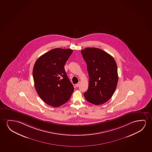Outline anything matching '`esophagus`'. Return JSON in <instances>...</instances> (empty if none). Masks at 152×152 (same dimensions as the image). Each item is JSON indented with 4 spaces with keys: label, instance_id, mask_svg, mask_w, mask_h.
<instances>
[{
    "label": "esophagus",
    "instance_id": "esophagus-1",
    "mask_svg": "<svg viewBox=\"0 0 152 152\" xmlns=\"http://www.w3.org/2000/svg\"><path fill=\"white\" fill-rule=\"evenodd\" d=\"M80 85V82H78L77 84H76V87H78Z\"/></svg>",
    "mask_w": 152,
    "mask_h": 152
}]
</instances>
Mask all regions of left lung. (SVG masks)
<instances>
[{
  "label": "left lung",
  "mask_w": 152,
  "mask_h": 152,
  "mask_svg": "<svg viewBox=\"0 0 152 152\" xmlns=\"http://www.w3.org/2000/svg\"><path fill=\"white\" fill-rule=\"evenodd\" d=\"M81 53L89 77L88 89L84 97L91 104H102L112 97L117 88V63L111 55L99 48H86Z\"/></svg>",
  "instance_id": "1"
}]
</instances>
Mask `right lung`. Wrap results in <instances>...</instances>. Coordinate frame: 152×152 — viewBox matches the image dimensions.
Returning <instances> with one entry per match:
<instances>
[{"mask_svg":"<svg viewBox=\"0 0 152 152\" xmlns=\"http://www.w3.org/2000/svg\"><path fill=\"white\" fill-rule=\"evenodd\" d=\"M73 51L70 48H54L41 55L35 62L33 69L35 90L49 106H62L73 94L74 86L64 69Z\"/></svg>","mask_w":152,"mask_h":152,"instance_id":"right-lung-1","label":"right lung"}]
</instances>
